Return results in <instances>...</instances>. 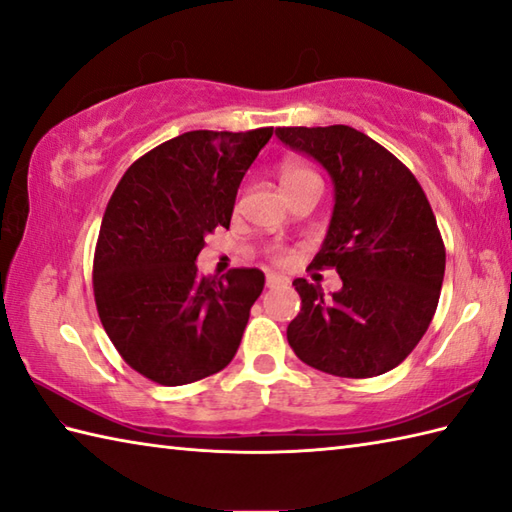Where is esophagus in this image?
<instances>
[{
	"label": "esophagus",
	"instance_id": "1",
	"mask_svg": "<svg viewBox=\"0 0 512 512\" xmlns=\"http://www.w3.org/2000/svg\"><path fill=\"white\" fill-rule=\"evenodd\" d=\"M286 284H288L286 277L275 275V273L266 275V288H279V286H286Z\"/></svg>",
	"mask_w": 512,
	"mask_h": 512
}]
</instances>
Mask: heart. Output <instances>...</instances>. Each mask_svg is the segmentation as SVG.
Segmentation results:
<instances>
[{
  "instance_id": "obj_1",
  "label": "heart",
  "mask_w": 512,
  "mask_h": 512,
  "mask_svg": "<svg viewBox=\"0 0 512 512\" xmlns=\"http://www.w3.org/2000/svg\"><path fill=\"white\" fill-rule=\"evenodd\" d=\"M310 180H319L314 176V171H310L308 167L297 165V162H284V165L279 167V182L281 187H284L286 193H290L292 189L301 187V184H306ZM270 259H273L275 264H288L290 262V250L281 248V246H273L268 250Z\"/></svg>"
}]
</instances>
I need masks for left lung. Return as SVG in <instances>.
<instances>
[{"label": "left lung", "instance_id": "left-lung-1", "mask_svg": "<svg viewBox=\"0 0 512 512\" xmlns=\"http://www.w3.org/2000/svg\"><path fill=\"white\" fill-rule=\"evenodd\" d=\"M281 143L328 169L334 211L314 268L343 288L295 279L301 310L288 343L303 363L341 378H372L400 365L436 314L447 250L416 176L376 140L347 125L277 127Z\"/></svg>", "mask_w": 512, "mask_h": 512}]
</instances>
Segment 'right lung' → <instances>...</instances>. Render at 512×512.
Here are the masks:
<instances>
[{"label": "right lung", "instance_id": "obj_1", "mask_svg": "<svg viewBox=\"0 0 512 512\" xmlns=\"http://www.w3.org/2000/svg\"><path fill=\"white\" fill-rule=\"evenodd\" d=\"M273 136L187 132L147 151L116 184L96 239L99 319L123 361L158 385L217 374L242 341L264 290L257 268L202 277L204 237L228 228L244 173Z\"/></svg>", "mask_w": 512, "mask_h": 512}]
</instances>
